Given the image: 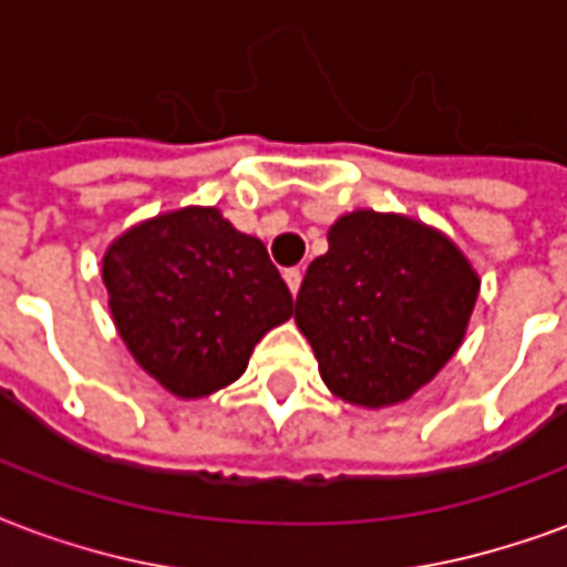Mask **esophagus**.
Here are the masks:
<instances>
[{
  "label": "esophagus",
  "mask_w": 567,
  "mask_h": 567,
  "mask_svg": "<svg viewBox=\"0 0 567 567\" xmlns=\"http://www.w3.org/2000/svg\"><path fill=\"white\" fill-rule=\"evenodd\" d=\"M285 282H288V288H291V295L297 297V291H300V282H303V272H300V267L285 270Z\"/></svg>",
  "instance_id": "1"
}]
</instances>
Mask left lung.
Here are the masks:
<instances>
[{"label":"left lung","mask_w":567,"mask_h":567,"mask_svg":"<svg viewBox=\"0 0 567 567\" xmlns=\"http://www.w3.org/2000/svg\"><path fill=\"white\" fill-rule=\"evenodd\" d=\"M480 279L452 239L406 215L358 209L309 264L295 321L337 398L392 406L462 346Z\"/></svg>","instance_id":"left-lung-1"}]
</instances>
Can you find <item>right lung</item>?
Listing matches in <instances>:
<instances>
[{
  "label": "right lung",
  "mask_w": 567,
  "mask_h": 567,
  "mask_svg": "<svg viewBox=\"0 0 567 567\" xmlns=\"http://www.w3.org/2000/svg\"><path fill=\"white\" fill-rule=\"evenodd\" d=\"M103 282L130 355L178 398L239 380L260 337L295 316L267 246L215 206L130 227L105 251Z\"/></svg>",
  "instance_id": "1"
}]
</instances>
